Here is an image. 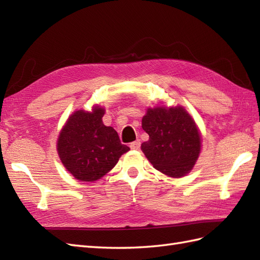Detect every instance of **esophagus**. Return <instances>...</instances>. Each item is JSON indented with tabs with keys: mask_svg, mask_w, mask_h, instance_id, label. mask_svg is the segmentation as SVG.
Returning a JSON list of instances; mask_svg holds the SVG:
<instances>
[{
	"mask_svg": "<svg viewBox=\"0 0 260 260\" xmlns=\"http://www.w3.org/2000/svg\"><path fill=\"white\" fill-rule=\"evenodd\" d=\"M140 146H141L140 140H137V141H135V142H132L131 145H129V147L132 148V150H139Z\"/></svg>",
	"mask_w": 260,
	"mask_h": 260,
	"instance_id": "obj_1",
	"label": "esophagus"
}]
</instances>
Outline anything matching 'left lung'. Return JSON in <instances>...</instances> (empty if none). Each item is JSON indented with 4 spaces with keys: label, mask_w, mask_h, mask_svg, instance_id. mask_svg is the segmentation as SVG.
Listing matches in <instances>:
<instances>
[{
    "label": "left lung",
    "mask_w": 260,
    "mask_h": 260,
    "mask_svg": "<svg viewBox=\"0 0 260 260\" xmlns=\"http://www.w3.org/2000/svg\"><path fill=\"white\" fill-rule=\"evenodd\" d=\"M142 127L150 139L141 148L154 168L172 178L190 172L201 151V135L183 107L148 108Z\"/></svg>",
    "instance_id": "left-lung-1"
}]
</instances>
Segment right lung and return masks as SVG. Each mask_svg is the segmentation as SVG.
Wrapping results in <instances>:
<instances>
[{"instance_id": "add662e5", "label": "right lung", "mask_w": 260, "mask_h": 260, "mask_svg": "<svg viewBox=\"0 0 260 260\" xmlns=\"http://www.w3.org/2000/svg\"><path fill=\"white\" fill-rule=\"evenodd\" d=\"M105 109L76 110L60 132L57 151L63 167L81 182H93L108 173L119 157L129 151L121 144L117 132L105 126Z\"/></svg>"}]
</instances>
